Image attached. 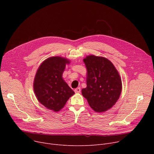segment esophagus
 <instances>
[{"mask_svg": "<svg viewBox=\"0 0 154 154\" xmlns=\"http://www.w3.org/2000/svg\"><path fill=\"white\" fill-rule=\"evenodd\" d=\"M74 91H75V93H79V92H80V87H77V88H75V89L74 90Z\"/></svg>", "mask_w": 154, "mask_h": 154, "instance_id": "1", "label": "esophagus"}]
</instances>
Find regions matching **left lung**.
Segmentation results:
<instances>
[{
    "label": "left lung",
    "mask_w": 154,
    "mask_h": 154,
    "mask_svg": "<svg viewBox=\"0 0 154 154\" xmlns=\"http://www.w3.org/2000/svg\"><path fill=\"white\" fill-rule=\"evenodd\" d=\"M87 70V87L82 94L91 107L97 112L110 109L119 99L122 81L113 63L107 59L95 55L84 59Z\"/></svg>",
    "instance_id": "left-lung-1"
}]
</instances>
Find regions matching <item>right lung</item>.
Here are the masks:
<instances>
[{"label": "right lung", "mask_w": 154, "mask_h": 154, "mask_svg": "<svg viewBox=\"0 0 154 154\" xmlns=\"http://www.w3.org/2000/svg\"><path fill=\"white\" fill-rule=\"evenodd\" d=\"M69 60L52 57L44 61L34 79V90L40 103L54 112L62 109L74 92L62 79L66 65Z\"/></svg>", "instance_id": "obj_1"}]
</instances>
